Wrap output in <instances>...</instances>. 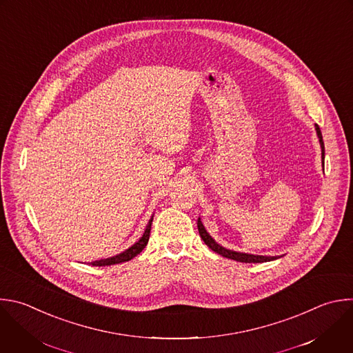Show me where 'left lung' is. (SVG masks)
<instances>
[{
    "mask_svg": "<svg viewBox=\"0 0 353 353\" xmlns=\"http://www.w3.org/2000/svg\"><path fill=\"white\" fill-rule=\"evenodd\" d=\"M316 132H317V136H319V141H320V145H321V158H323V166H324V143H323V137H321V132L319 129V126L316 125ZM198 231H199V236L201 239L203 240V243L212 250L214 251L216 254L221 255L223 258H227V259H232V261H237V262H241V263H263V262H270V261H274L277 259V256H261V255H250V254H243V252H236V251H230V250H225L223 247H220L210 236L206 232L201 219H198Z\"/></svg>",
    "mask_w": 353,
    "mask_h": 353,
    "instance_id": "1",
    "label": "left lung"
}]
</instances>
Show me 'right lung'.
<instances>
[{
  "instance_id": "add662e5",
  "label": "right lung",
  "mask_w": 353,
  "mask_h": 353,
  "mask_svg": "<svg viewBox=\"0 0 353 353\" xmlns=\"http://www.w3.org/2000/svg\"><path fill=\"white\" fill-rule=\"evenodd\" d=\"M152 219L154 216L151 217V220L148 221V225L143 234V237L133 245L130 247L129 250H126L125 252L116 255V256H112V258H108V259H101V261H95V262H91L90 265L92 266H110V265H116V263H122V262H129L132 261L134 256H137L148 244V240H150V232H151V224H152Z\"/></svg>"
}]
</instances>
